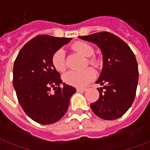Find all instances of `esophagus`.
Returning <instances> with one entry per match:
<instances>
[{"label":"esophagus","mask_w":150,"mask_h":150,"mask_svg":"<svg viewBox=\"0 0 150 150\" xmlns=\"http://www.w3.org/2000/svg\"><path fill=\"white\" fill-rule=\"evenodd\" d=\"M87 89L85 88H77V91L79 92H83V91H85Z\"/></svg>","instance_id":"34e87169"}]
</instances>
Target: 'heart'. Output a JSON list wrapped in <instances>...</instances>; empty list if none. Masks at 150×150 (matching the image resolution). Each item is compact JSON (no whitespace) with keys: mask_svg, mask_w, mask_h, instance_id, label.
<instances>
[{"mask_svg":"<svg viewBox=\"0 0 150 150\" xmlns=\"http://www.w3.org/2000/svg\"><path fill=\"white\" fill-rule=\"evenodd\" d=\"M73 50L88 59V63L97 66L98 62L96 58L90 57L94 54V49L89 44L84 42H77L71 46ZM52 64L58 71L62 72L66 69L65 60V52L62 49L56 50L52 56ZM95 77V72L92 69L88 68L82 71H70L64 75V80L69 85L73 86L83 87L88 84Z\"/></svg>","mask_w":150,"mask_h":150,"instance_id":"heart-1","label":"heart"}]
</instances>
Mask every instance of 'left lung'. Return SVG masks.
Listing matches in <instances>:
<instances>
[{
    "label": "left lung",
    "mask_w": 150,
    "mask_h": 150,
    "mask_svg": "<svg viewBox=\"0 0 150 150\" xmlns=\"http://www.w3.org/2000/svg\"><path fill=\"white\" fill-rule=\"evenodd\" d=\"M96 44L101 51L103 68L97 84L100 96L91 104L98 117L116 120L127 111L136 96L139 71L135 55L124 40L109 32L79 36Z\"/></svg>",
    "instance_id": "1"
}]
</instances>
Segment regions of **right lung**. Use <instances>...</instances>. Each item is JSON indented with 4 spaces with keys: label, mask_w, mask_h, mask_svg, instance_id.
Segmentation results:
<instances>
[{
    "label": "right lung",
    "mask_w": 150,
    "mask_h": 150,
    "mask_svg": "<svg viewBox=\"0 0 150 150\" xmlns=\"http://www.w3.org/2000/svg\"><path fill=\"white\" fill-rule=\"evenodd\" d=\"M71 38L39 35L19 52L13 69V84L23 110L33 120L47 125L65 114L76 89L63 83L52 64V56ZM54 89V92L51 90Z\"/></svg>",
    "instance_id": "obj_1"
}]
</instances>
